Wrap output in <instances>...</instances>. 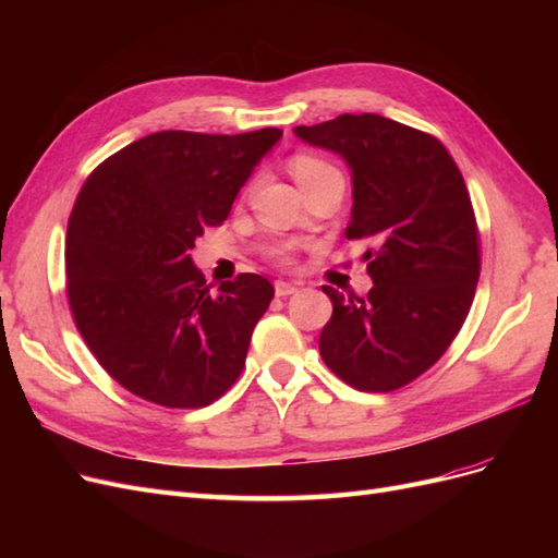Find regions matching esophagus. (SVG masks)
Listing matches in <instances>:
<instances>
[{"label":"esophagus","mask_w":558,"mask_h":558,"mask_svg":"<svg viewBox=\"0 0 558 558\" xmlns=\"http://www.w3.org/2000/svg\"><path fill=\"white\" fill-rule=\"evenodd\" d=\"M298 289H300V286H298V283H293V281H277V283H275V293H277V298L293 295V293H298Z\"/></svg>","instance_id":"34e87169"}]
</instances>
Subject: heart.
I'll list each match as a JSON object with an SVG mask.
<instances>
[{
    "label": "heart",
    "mask_w": 558,
    "mask_h": 558,
    "mask_svg": "<svg viewBox=\"0 0 558 558\" xmlns=\"http://www.w3.org/2000/svg\"><path fill=\"white\" fill-rule=\"evenodd\" d=\"M291 172H293V177L298 179L300 185L312 183V181L324 179V177H340V172H337V167H332L328 160L316 158V156H307V154L295 156L291 160ZM275 253H277L279 258H286V253H289V248L279 246Z\"/></svg>",
    "instance_id": "heart-1"
}]
</instances>
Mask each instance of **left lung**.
<instances>
[{
	"label": "left lung",
	"mask_w": 558,
	"mask_h": 558,
	"mask_svg": "<svg viewBox=\"0 0 558 558\" xmlns=\"http://www.w3.org/2000/svg\"><path fill=\"white\" fill-rule=\"evenodd\" d=\"M293 132L349 165L347 238L375 242L363 253L367 298L324 286L332 316L320 359L359 391H396L440 361L475 298L480 234L465 181L435 137L377 113Z\"/></svg>",
	"instance_id": "obj_1"
}]
</instances>
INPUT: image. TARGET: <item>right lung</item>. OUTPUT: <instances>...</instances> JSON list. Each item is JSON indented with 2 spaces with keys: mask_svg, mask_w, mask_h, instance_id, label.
Returning a JSON list of instances; mask_svg holds the SVG:
<instances>
[{
  "mask_svg": "<svg viewBox=\"0 0 558 558\" xmlns=\"http://www.w3.org/2000/svg\"><path fill=\"white\" fill-rule=\"evenodd\" d=\"M281 130L154 132L83 183L66 223V295L93 356L130 393L205 408L240 377L275 289L240 275L209 291L191 258Z\"/></svg>",
  "mask_w": 558,
  "mask_h": 558,
  "instance_id": "obj_1",
  "label": "right lung"
}]
</instances>
